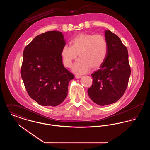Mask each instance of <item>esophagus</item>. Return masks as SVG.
<instances>
[{
    "label": "esophagus",
    "instance_id": "obj_1",
    "mask_svg": "<svg viewBox=\"0 0 150 150\" xmlns=\"http://www.w3.org/2000/svg\"><path fill=\"white\" fill-rule=\"evenodd\" d=\"M81 77V76H80V75H76V76H75V78L76 79H80Z\"/></svg>",
    "mask_w": 150,
    "mask_h": 150
}]
</instances>
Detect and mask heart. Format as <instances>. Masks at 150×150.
<instances>
[{
  "instance_id": "heart-1",
  "label": "heart",
  "mask_w": 150,
  "mask_h": 150,
  "mask_svg": "<svg viewBox=\"0 0 150 150\" xmlns=\"http://www.w3.org/2000/svg\"><path fill=\"white\" fill-rule=\"evenodd\" d=\"M70 43V46L64 45L62 47L61 56L64 66L70 67L78 54L79 58L72 67V71L75 74H85L91 67L98 68L107 57V41L100 34L82 33L72 39Z\"/></svg>"
}]
</instances>
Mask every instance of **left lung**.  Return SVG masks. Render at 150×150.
Returning <instances> with one entry per match:
<instances>
[{
    "label": "left lung",
    "instance_id": "left-lung-1",
    "mask_svg": "<svg viewBox=\"0 0 150 150\" xmlns=\"http://www.w3.org/2000/svg\"><path fill=\"white\" fill-rule=\"evenodd\" d=\"M107 57L100 69L91 75L92 86L88 94L95 103L103 106L117 102L125 92L130 75L128 52L120 39L109 30L105 31Z\"/></svg>",
    "mask_w": 150,
    "mask_h": 150
}]
</instances>
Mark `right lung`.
Instances as JSON below:
<instances>
[{"mask_svg":"<svg viewBox=\"0 0 150 150\" xmlns=\"http://www.w3.org/2000/svg\"><path fill=\"white\" fill-rule=\"evenodd\" d=\"M66 44L61 32L38 35L25 47L21 75L30 97L43 106H57L66 98L74 75L64 66L61 51Z\"/></svg>","mask_w":150,"mask_h":150,"instance_id":"1","label":"right lung"}]
</instances>
